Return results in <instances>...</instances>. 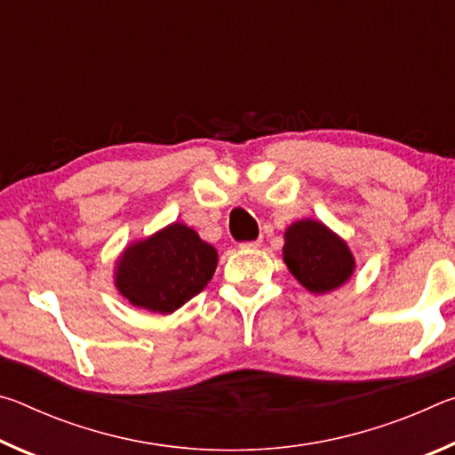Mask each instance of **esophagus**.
<instances>
[{
	"label": "esophagus",
	"instance_id": "obj_1",
	"mask_svg": "<svg viewBox=\"0 0 455 455\" xmlns=\"http://www.w3.org/2000/svg\"><path fill=\"white\" fill-rule=\"evenodd\" d=\"M259 246H260V238H259V241L241 243V249H243V251H252V249H259Z\"/></svg>",
	"mask_w": 455,
	"mask_h": 455
}]
</instances>
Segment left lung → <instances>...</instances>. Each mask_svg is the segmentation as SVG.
<instances>
[{"label": "left lung", "mask_w": 455, "mask_h": 455, "mask_svg": "<svg viewBox=\"0 0 455 455\" xmlns=\"http://www.w3.org/2000/svg\"><path fill=\"white\" fill-rule=\"evenodd\" d=\"M283 260L289 273L313 295L343 287L355 273V257L347 241L315 219L287 227Z\"/></svg>", "instance_id": "left-lung-1"}]
</instances>
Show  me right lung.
<instances>
[{
  "mask_svg": "<svg viewBox=\"0 0 455 455\" xmlns=\"http://www.w3.org/2000/svg\"><path fill=\"white\" fill-rule=\"evenodd\" d=\"M217 263L212 244L184 222H172L120 252L114 287L138 309L171 315L209 284Z\"/></svg>",
  "mask_w": 455,
  "mask_h": 455,
  "instance_id": "add662e5",
  "label": "right lung"
}]
</instances>
